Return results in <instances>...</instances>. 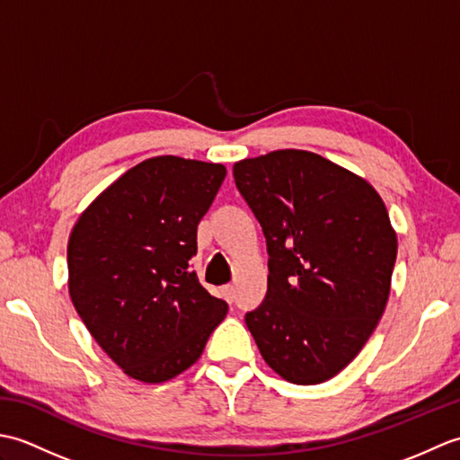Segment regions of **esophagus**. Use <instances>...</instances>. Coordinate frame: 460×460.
Listing matches in <instances>:
<instances>
[{"instance_id": "obj_1", "label": "esophagus", "mask_w": 460, "mask_h": 460, "mask_svg": "<svg viewBox=\"0 0 460 460\" xmlns=\"http://www.w3.org/2000/svg\"><path fill=\"white\" fill-rule=\"evenodd\" d=\"M223 296H225V300L227 302H233V298H235V287L233 285H227V287H223Z\"/></svg>"}]
</instances>
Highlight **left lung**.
Segmentation results:
<instances>
[{
    "label": "left lung",
    "mask_w": 460,
    "mask_h": 460,
    "mask_svg": "<svg viewBox=\"0 0 460 460\" xmlns=\"http://www.w3.org/2000/svg\"><path fill=\"white\" fill-rule=\"evenodd\" d=\"M267 239L269 280L247 328L262 359L296 385L340 374L384 314L397 235L359 175L306 150L233 165Z\"/></svg>",
    "instance_id": "8db88e82"
}]
</instances>
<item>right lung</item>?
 Here are the masks:
<instances>
[{
	"label": "right lung",
	"mask_w": 460,
	"mask_h": 460,
	"mask_svg": "<svg viewBox=\"0 0 460 460\" xmlns=\"http://www.w3.org/2000/svg\"><path fill=\"white\" fill-rule=\"evenodd\" d=\"M225 173L223 164L178 155L144 160L83 211L68 237L76 312L114 364L144 384L193 366L227 314L190 265Z\"/></svg>",
	"instance_id": "add662e5"
}]
</instances>
